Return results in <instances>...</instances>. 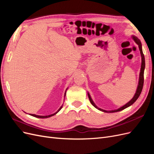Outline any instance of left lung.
<instances>
[{"label": "left lung", "instance_id": "1", "mask_svg": "<svg viewBox=\"0 0 154 154\" xmlns=\"http://www.w3.org/2000/svg\"><path fill=\"white\" fill-rule=\"evenodd\" d=\"M132 39L134 40L135 42H136L139 47V51H140V54H141V69H140V72H139V81H138V84L136 88V91L134 96L132 97V98L129 100L127 103H126L123 105L121 106L117 109H105L103 108H101V107H100L99 106H97L96 103L93 100L92 97L91 95V94L88 92H87V94L88 96V98H89V100L91 101V104L94 106L96 109H98L99 110L103 112H106V113H113V112H117L122 111L124 110L125 109L127 108V107L130 106V105H132L135 101H136L139 96H140L142 89H143V83H144V68H145V59H144V56L143 53V49H142V44L140 40H139L137 37L135 36L134 35L132 36Z\"/></svg>", "mask_w": 154, "mask_h": 154}]
</instances>
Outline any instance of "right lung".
Returning a JSON list of instances; mask_svg holds the SVG:
<instances>
[{
    "mask_svg": "<svg viewBox=\"0 0 154 154\" xmlns=\"http://www.w3.org/2000/svg\"><path fill=\"white\" fill-rule=\"evenodd\" d=\"M68 88H69V87L66 88V91H65V92H64L63 98V101H62V105H60V106L58 107V109H57V110H56L55 112H54L50 113V114H44V115H39V114H29V115H30V116H33V117L38 118H48L51 117V116H54L55 114H57L58 112L62 109L63 105V103H64V101H65V98H66V92H67V91Z\"/></svg>",
    "mask_w": 154,
    "mask_h": 154,
    "instance_id": "right-lung-1",
    "label": "right lung"
}]
</instances>
